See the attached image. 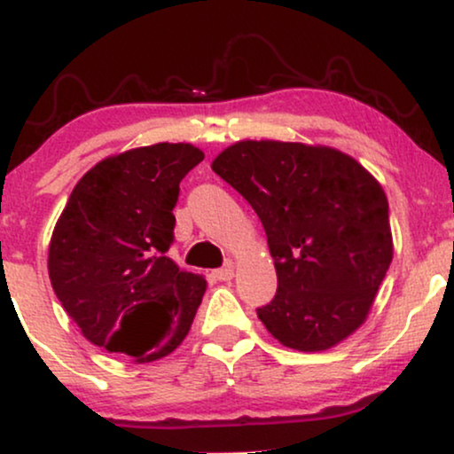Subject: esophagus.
<instances>
[{
	"label": "esophagus",
	"mask_w": 454,
	"mask_h": 454,
	"mask_svg": "<svg viewBox=\"0 0 454 454\" xmlns=\"http://www.w3.org/2000/svg\"><path fill=\"white\" fill-rule=\"evenodd\" d=\"M213 278H215L216 281H229V279H233V267H231V264H225V267L213 270Z\"/></svg>",
	"instance_id": "34e87169"
}]
</instances>
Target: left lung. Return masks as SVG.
I'll use <instances>...</instances> for the list:
<instances>
[{
	"mask_svg": "<svg viewBox=\"0 0 454 454\" xmlns=\"http://www.w3.org/2000/svg\"><path fill=\"white\" fill-rule=\"evenodd\" d=\"M213 170L248 200L267 233L278 294L256 309L287 348L321 352L367 319L392 262L387 198L344 152L294 141H238Z\"/></svg>",
	"mask_w": 454,
	"mask_h": 454,
	"instance_id": "left-lung-1",
	"label": "left lung"
}]
</instances>
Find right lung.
<instances>
[{
	"instance_id": "add662e5",
	"label": "right lung",
	"mask_w": 454,
	"mask_h": 454,
	"mask_svg": "<svg viewBox=\"0 0 454 454\" xmlns=\"http://www.w3.org/2000/svg\"><path fill=\"white\" fill-rule=\"evenodd\" d=\"M202 160L192 144H154L104 158L74 185L47 270L91 344L150 363L185 340L206 279L176 267L167 250L179 184Z\"/></svg>"
}]
</instances>
